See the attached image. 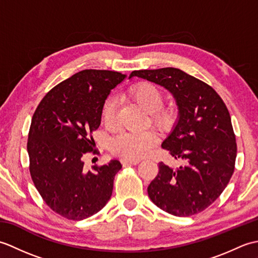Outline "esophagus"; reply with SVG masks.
Listing matches in <instances>:
<instances>
[{"instance_id": "34e87169", "label": "esophagus", "mask_w": 258, "mask_h": 258, "mask_svg": "<svg viewBox=\"0 0 258 258\" xmlns=\"http://www.w3.org/2000/svg\"><path fill=\"white\" fill-rule=\"evenodd\" d=\"M123 165H138L140 163V160H131V158H122L120 160Z\"/></svg>"}]
</instances>
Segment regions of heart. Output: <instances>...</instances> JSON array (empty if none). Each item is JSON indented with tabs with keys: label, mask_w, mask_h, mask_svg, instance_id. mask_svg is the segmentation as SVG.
<instances>
[{
	"label": "heart",
	"mask_w": 258,
	"mask_h": 258,
	"mask_svg": "<svg viewBox=\"0 0 258 258\" xmlns=\"http://www.w3.org/2000/svg\"><path fill=\"white\" fill-rule=\"evenodd\" d=\"M130 95L139 105L150 113L152 122L158 126H165L171 120L172 114L167 109H162L163 94L157 86L151 83H139L130 90ZM116 101L109 97L102 107V118L106 126L115 125L116 122ZM157 143V134L154 131L144 133L122 132L114 136L111 141V151L125 158H141L145 156Z\"/></svg>",
	"instance_id": "heart-1"
}]
</instances>
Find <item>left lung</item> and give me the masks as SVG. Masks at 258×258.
<instances>
[{
  "label": "left lung",
  "mask_w": 258,
  "mask_h": 258,
  "mask_svg": "<svg viewBox=\"0 0 258 258\" xmlns=\"http://www.w3.org/2000/svg\"><path fill=\"white\" fill-rule=\"evenodd\" d=\"M140 78L163 86L173 95L178 116L162 147L184 165L158 164L157 176L147 187L151 201L174 216L204 211L225 189L234 173L236 140L228 109L210 85L178 69L134 71Z\"/></svg>",
  "instance_id": "1"
}]
</instances>
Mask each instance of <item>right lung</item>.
<instances>
[{"label": "right lung", "instance_id": "add662e5", "mask_svg": "<svg viewBox=\"0 0 258 258\" xmlns=\"http://www.w3.org/2000/svg\"><path fill=\"white\" fill-rule=\"evenodd\" d=\"M125 79L113 71H81L53 87L33 115L27 141L33 183L47 206L68 220L94 215L111 199L122 164L112 160L86 172L82 156L93 151L104 103Z\"/></svg>", "mask_w": 258, "mask_h": 258}]
</instances>
